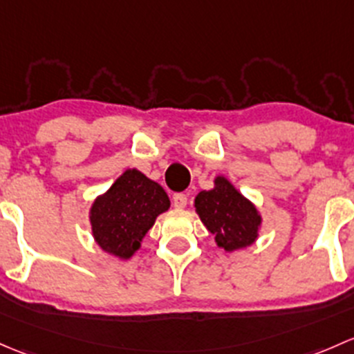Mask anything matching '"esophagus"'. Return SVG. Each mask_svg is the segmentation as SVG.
Segmentation results:
<instances>
[{
    "label": "esophagus",
    "mask_w": 354,
    "mask_h": 354,
    "mask_svg": "<svg viewBox=\"0 0 354 354\" xmlns=\"http://www.w3.org/2000/svg\"><path fill=\"white\" fill-rule=\"evenodd\" d=\"M172 203H174V206L178 207V209H182V207L187 206V196L182 194V192H178V194H174Z\"/></svg>",
    "instance_id": "34e87169"
}]
</instances>
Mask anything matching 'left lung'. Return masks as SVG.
Wrapping results in <instances>:
<instances>
[{"label": "left lung", "instance_id": "1", "mask_svg": "<svg viewBox=\"0 0 354 354\" xmlns=\"http://www.w3.org/2000/svg\"><path fill=\"white\" fill-rule=\"evenodd\" d=\"M214 189L196 196V211L225 250L242 249L257 239L261 216L225 177L214 180Z\"/></svg>", "mask_w": 354, "mask_h": 354}]
</instances>
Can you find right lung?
<instances>
[{"label":"right lung","instance_id":"right-lung-1","mask_svg":"<svg viewBox=\"0 0 354 354\" xmlns=\"http://www.w3.org/2000/svg\"><path fill=\"white\" fill-rule=\"evenodd\" d=\"M170 201L162 185L138 170H126L90 211L97 243L109 254L129 259Z\"/></svg>","mask_w":354,"mask_h":354}]
</instances>
